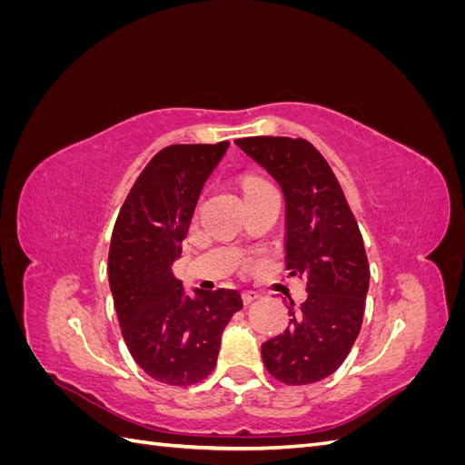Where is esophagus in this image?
Wrapping results in <instances>:
<instances>
[{"instance_id": "esophagus-1", "label": "esophagus", "mask_w": 465, "mask_h": 465, "mask_svg": "<svg viewBox=\"0 0 465 465\" xmlns=\"http://www.w3.org/2000/svg\"><path fill=\"white\" fill-rule=\"evenodd\" d=\"M258 299H260V292H256V291H242V301H244L246 306L252 304L254 301H258Z\"/></svg>"}]
</instances>
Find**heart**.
<instances>
[{
    "label": "heart",
    "mask_w": 465,
    "mask_h": 465,
    "mask_svg": "<svg viewBox=\"0 0 465 465\" xmlns=\"http://www.w3.org/2000/svg\"><path fill=\"white\" fill-rule=\"evenodd\" d=\"M262 184H267V182H263V180H260V178H246V180H244V192H246V190H252V188H256V186H262Z\"/></svg>",
    "instance_id": "obj_1"
}]
</instances>
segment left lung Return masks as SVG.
<instances>
[{
	"label": "left lung",
	"instance_id": "1",
	"mask_svg": "<svg viewBox=\"0 0 465 465\" xmlns=\"http://www.w3.org/2000/svg\"><path fill=\"white\" fill-rule=\"evenodd\" d=\"M285 195V262L306 281V301H291V326L262 345L267 372L289 386L328 378L361 331L369 260L359 224L326 159L306 139L244 137L234 142Z\"/></svg>",
	"mask_w": 465,
	"mask_h": 465
}]
</instances>
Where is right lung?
Wrapping results in <instances>:
<instances>
[{"instance_id":"add662e5","label":"right lung","mask_w":465,"mask_h":465,"mask_svg":"<svg viewBox=\"0 0 465 465\" xmlns=\"http://www.w3.org/2000/svg\"><path fill=\"white\" fill-rule=\"evenodd\" d=\"M229 142L159 151L125 198L108 252V281L124 341L139 369L168 386L202 382L242 299L234 289L186 294L173 263L195 203Z\"/></svg>"}]
</instances>
